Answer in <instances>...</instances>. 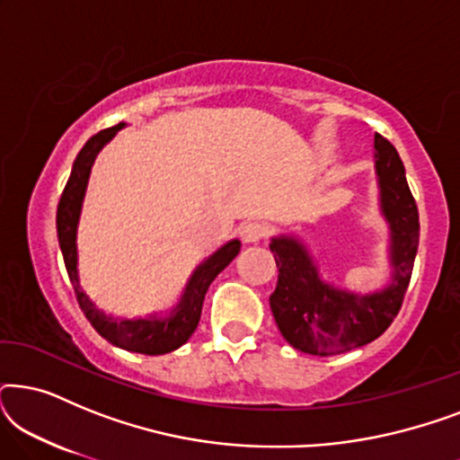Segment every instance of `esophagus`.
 <instances>
[{
  "mask_svg": "<svg viewBox=\"0 0 460 460\" xmlns=\"http://www.w3.org/2000/svg\"><path fill=\"white\" fill-rule=\"evenodd\" d=\"M268 226L263 222H247L243 224L241 228V236L244 243H260L268 236Z\"/></svg>",
  "mask_w": 460,
  "mask_h": 460,
  "instance_id": "obj_1",
  "label": "esophagus"
}]
</instances>
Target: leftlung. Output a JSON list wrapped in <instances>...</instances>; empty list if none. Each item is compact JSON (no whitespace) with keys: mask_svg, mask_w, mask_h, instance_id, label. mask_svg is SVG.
Wrapping results in <instances>:
<instances>
[{"mask_svg":"<svg viewBox=\"0 0 460 460\" xmlns=\"http://www.w3.org/2000/svg\"><path fill=\"white\" fill-rule=\"evenodd\" d=\"M375 150L383 216L392 228L394 276L383 291L362 297L339 291L320 280L299 241L280 236L270 244L279 268L270 307L282 337L304 354L335 356L375 341L404 301L419 247V209L394 144L376 134Z\"/></svg>","mask_w":460,"mask_h":460,"instance_id":"obj_1","label":"left lung"}]
</instances>
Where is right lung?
Masks as SVG:
<instances>
[{
  "instance_id": "right-lung-1",
  "label": "right lung",
  "mask_w": 460,
  "mask_h": 460,
  "mask_svg": "<svg viewBox=\"0 0 460 460\" xmlns=\"http://www.w3.org/2000/svg\"><path fill=\"white\" fill-rule=\"evenodd\" d=\"M123 128V123L115 125V128L98 131L85 142L81 148L77 159L73 163L71 178H68L65 190H62L58 213H56V230H58V243L62 257H65V266L71 279V285L75 288V297L81 312L90 320L98 335H102L106 341L117 345V348L136 351V354L144 356H161L169 354V351L178 349L184 345L190 335L197 329L200 320V310H203L205 293L213 279L234 260L241 251V243L230 241L224 244L222 249L216 251L203 266H200L194 276L188 282L184 297H181L180 305L172 312V316L163 320H112L98 312L90 297L81 291L79 279H77V244H75V236H77V219L81 211V200H84L87 178H90L92 163L100 153V148Z\"/></svg>"
}]
</instances>
